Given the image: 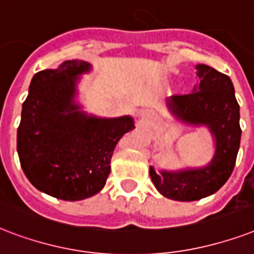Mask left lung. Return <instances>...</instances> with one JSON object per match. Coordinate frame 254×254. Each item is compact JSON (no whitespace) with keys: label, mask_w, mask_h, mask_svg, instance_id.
Instances as JSON below:
<instances>
[{"label":"left lung","mask_w":254,"mask_h":254,"mask_svg":"<svg viewBox=\"0 0 254 254\" xmlns=\"http://www.w3.org/2000/svg\"><path fill=\"white\" fill-rule=\"evenodd\" d=\"M200 83L190 94L171 98L170 109L180 121L205 125L216 139V152L205 168L149 175L156 190L178 201H194L215 193L227 183L235 168L240 148V106L231 78L207 64H198Z\"/></svg>","instance_id":"8db88e82"}]
</instances>
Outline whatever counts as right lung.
Returning a JSON list of instances; mask_svg holds the SVG:
<instances>
[{"label":"right lung","instance_id":"add662e5","mask_svg":"<svg viewBox=\"0 0 254 254\" xmlns=\"http://www.w3.org/2000/svg\"><path fill=\"white\" fill-rule=\"evenodd\" d=\"M90 70L83 61L37 72L22 105L17 131L19 163L29 182L53 197L76 201L106 184L118 141L135 128L132 118L87 117L74 105L76 76Z\"/></svg>","mask_w":254,"mask_h":254}]
</instances>
